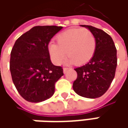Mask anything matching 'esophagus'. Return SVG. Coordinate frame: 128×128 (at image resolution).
Listing matches in <instances>:
<instances>
[{
	"mask_svg": "<svg viewBox=\"0 0 128 128\" xmlns=\"http://www.w3.org/2000/svg\"><path fill=\"white\" fill-rule=\"evenodd\" d=\"M68 70V68H63V72H64V73H66V72Z\"/></svg>",
	"mask_w": 128,
	"mask_h": 128,
	"instance_id": "esophagus-1",
	"label": "esophagus"
}]
</instances>
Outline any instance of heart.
Segmentation results:
<instances>
[{
    "label": "heart",
    "instance_id": "obj_1",
    "mask_svg": "<svg viewBox=\"0 0 128 128\" xmlns=\"http://www.w3.org/2000/svg\"><path fill=\"white\" fill-rule=\"evenodd\" d=\"M56 39L58 43L51 42L48 46L50 59L56 65H60L66 55L69 56L67 63L84 64L96 51L95 36L86 28L68 29L58 35Z\"/></svg>",
    "mask_w": 128,
    "mask_h": 128
}]
</instances>
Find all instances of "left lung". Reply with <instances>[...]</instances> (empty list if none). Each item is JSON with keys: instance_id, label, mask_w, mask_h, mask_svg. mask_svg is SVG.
Returning <instances> with one entry per match:
<instances>
[{"instance_id": "8db88e82", "label": "left lung", "mask_w": 128, "mask_h": 128, "mask_svg": "<svg viewBox=\"0 0 128 128\" xmlns=\"http://www.w3.org/2000/svg\"><path fill=\"white\" fill-rule=\"evenodd\" d=\"M88 28L95 36L96 48L90 60L75 68L77 79L72 88L78 95L87 98L102 96L110 86L117 67V50L112 38L101 29L80 25Z\"/></svg>"}]
</instances>
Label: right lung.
<instances>
[{
    "mask_svg": "<svg viewBox=\"0 0 128 128\" xmlns=\"http://www.w3.org/2000/svg\"><path fill=\"white\" fill-rule=\"evenodd\" d=\"M62 26H35L18 38L10 52V70L18 92L28 102H39L55 92V84L63 76L54 66L48 44Z\"/></svg>",
    "mask_w": 128,
    "mask_h": 128,
    "instance_id": "obj_1",
    "label": "right lung"
}]
</instances>
